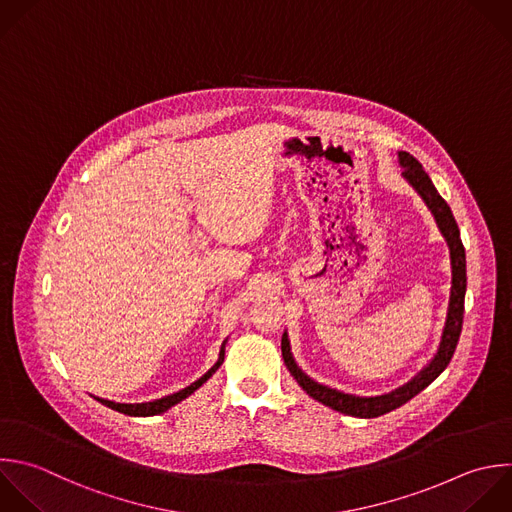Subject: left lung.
<instances>
[{"label":"left lung","mask_w":512,"mask_h":512,"mask_svg":"<svg viewBox=\"0 0 512 512\" xmlns=\"http://www.w3.org/2000/svg\"><path fill=\"white\" fill-rule=\"evenodd\" d=\"M398 162L400 168L404 170L402 176L404 180L418 192V196L424 200L428 210L432 212L436 226L440 234L444 236L448 250H450V268H452V286H450V298H448V312H446V322L442 328L440 344L434 354V358L406 384L400 388L382 394V396H354V394H344L340 390L328 388L324 384H318L312 380L308 374H304L298 364L294 362V356L290 352V340L288 334H282V358L290 374L296 378V382L306 390L308 396L314 400L322 402L324 406H330L332 410H338L348 416L356 418H376L380 414H386L402 404H406L410 398H414L420 390H424L450 362L454 348L458 344V336L462 330V314H464V292H466V256H464V246L460 242V232L456 226V220L448 208V204L442 200V196L436 192L432 180L428 174L422 170V164L410 156L408 152H398Z\"/></svg>","instance_id":"obj_1"}]
</instances>
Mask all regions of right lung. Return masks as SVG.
<instances>
[{
	"instance_id": "right-lung-1",
	"label": "right lung",
	"mask_w": 512,
	"mask_h": 512,
	"mask_svg": "<svg viewBox=\"0 0 512 512\" xmlns=\"http://www.w3.org/2000/svg\"><path fill=\"white\" fill-rule=\"evenodd\" d=\"M224 348H226V340H224V344H222V348H220L218 362H216L204 376H200L196 382H192L190 386H186V388H182V390H178V392H174V394H170V396H164V398L152 400V402H142V404H122V402H112V400H104V398H98V400H100L102 404H106L108 408L118 410V412L128 414V416H154V414H162V412H166L168 408H172L174 404H178V402H182L184 398H188L190 394H194V392L222 366V362H224Z\"/></svg>"
}]
</instances>
